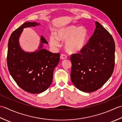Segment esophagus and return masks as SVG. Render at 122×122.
Segmentation results:
<instances>
[{
	"label": "esophagus",
	"mask_w": 122,
	"mask_h": 122,
	"mask_svg": "<svg viewBox=\"0 0 122 122\" xmlns=\"http://www.w3.org/2000/svg\"><path fill=\"white\" fill-rule=\"evenodd\" d=\"M67 56L65 54H61V59H62V60H63V59H67Z\"/></svg>",
	"instance_id": "34e87169"
}]
</instances>
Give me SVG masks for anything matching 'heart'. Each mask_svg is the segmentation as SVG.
Returning <instances> with one entry per match:
<instances>
[{
    "label": "heart",
    "instance_id": "1",
    "mask_svg": "<svg viewBox=\"0 0 122 122\" xmlns=\"http://www.w3.org/2000/svg\"><path fill=\"white\" fill-rule=\"evenodd\" d=\"M87 30L85 27L68 26L59 29L56 36L52 35L49 41L52 47L61 45L60 41L65 42V48L69 53L80 52L85 47L87 39Z\"/></svg>",
    "mask_w": 122,
    "mask_h": 122
}]
</instances>
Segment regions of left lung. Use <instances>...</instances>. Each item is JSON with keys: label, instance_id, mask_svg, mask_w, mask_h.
<instances>
[{"label": "left lung", "instance_id": "left-lung-1", "mask_svg": "<svg viewBox=\"0 0 122 122\" xmlns=\"http://www.w3.org/2000/svg\"><path fill=\"white\" fill-rule=\"evenodd\" d=\"M80 53L71 57L72 83L79 90L91 93L97 90L111 77L115 65V42L98 22Z\"/></svg>", "mask_w": 122, "mask_h": 122}]
</instances>
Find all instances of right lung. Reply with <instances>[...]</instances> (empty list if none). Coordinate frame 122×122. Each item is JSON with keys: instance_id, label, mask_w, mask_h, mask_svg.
I'll list each match as a JSON object with an SVG mask.
<instances>
[{"instance_id": "right-lung-1", "label": "right lung", "mask_w": 122, "mask_h": 122, "mask_svg": "<svg viewBox=\"0 0 122 122\" xmlns=\"http://www.w3.org/2000/svg\"><path fill=\"white\" fill-rule=\"evenodd\" d=\"M36 22H26L12 32L8 44L7 65L12 78L20 87L31 94L45 91L51 84L55 68L59 61V53L43 48L48 44L43 36L38 49L26 52L19 45V38L24 28L39 26Z\"/></svg>"}]
</instances>
